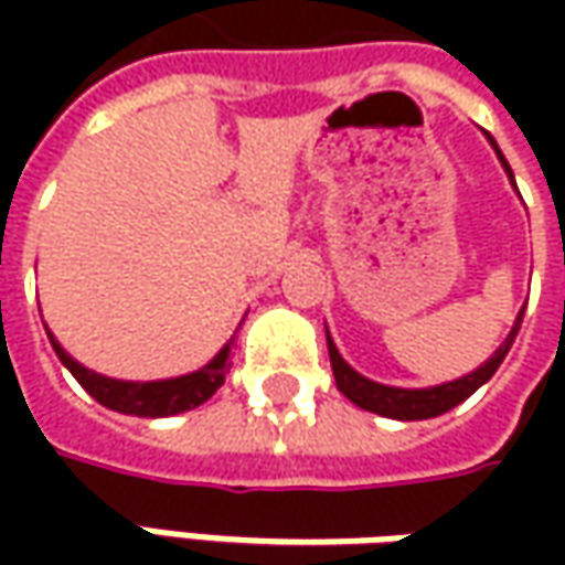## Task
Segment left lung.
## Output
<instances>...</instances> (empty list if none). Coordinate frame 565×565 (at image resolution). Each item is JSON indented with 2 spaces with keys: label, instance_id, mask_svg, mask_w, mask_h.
Instances as JSON below:
<instances>
[{
  "label": "left lung",
  "instance_id": "1",
  "mask_svg": "<svg viewBox=\"0 0 565 565\" xmlns=\"http://www.w3.org/2000/svg\"><path fill=\"white\" fill-rule=\"evenodd\" d=\"M488 141L490 147L497 150V160L507 169L510 185L515 188V179H512V169L510 163H507V157L500 153V147H497V141H493L490 135ZM515 194H519V188H515ZM522 315H525V308L515 317L510 337L503 339V345H500L481 367H475L466 377L449 380V383H437V386H424V390H405V386H386V383H377V380H367L339 355L337 342H333L330 330H327V349H330V364H333V377H337L339 393H342L345 399L355 402L364 412H374V415L393 418V422H424V418H437V415H444L449 408H456L459 402H466L478 386H484V383L497 374V367L503 364L507 352L512 349V342L519 337Z\"/></svg>",
  "mask_w": 565,
  "mask_h": 565
}]
</instances>
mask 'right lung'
<instances>
[{
  "instance_id": "right-lung-1",
  "label": "right lung",
  "mask_w": 565,
  "mask_h": 565,
  "mask_svg": "<svg viewBox=\"0 0 565 565\" xmlns=\"http://www.w3.org/2000/svg\"><path fill=\"white\" fill-rule=\"evenodd\" d=\"M46 337L53 342L55 355L58 361L72 371V377L106 408L113 412H121V415H138V418H169V415H179V412H188V408H198L204 405L223 383H226L228 374V355H232V342L235 337L228 339L226 345L206 361L204 367L191 371V374H182V377H169V380H147V383H138V380H116L106 377V374H97L90 367H84L81 361H75L46 330Z\"/></svg>"
}]
</instances>
